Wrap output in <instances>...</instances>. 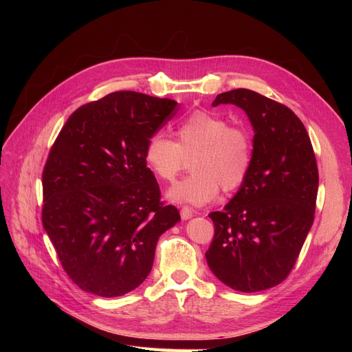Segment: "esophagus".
Segmentation results:
<instances>
[{"instance_id": "obj_1", "label": "esophagus", "mask_w": 352, "mask_h": 352, "mask_svg": "<svg viewBox=\"0 0 352 352\" xmlns=\"http://www.w3.org/2000/svg\"><path fill=\"white\" fill-rule=\"evenodd\" d=\"M192 216H194V212L189 207H182V210H180V217H182L184 220H189Z\"/></svg>"}]
</instances>
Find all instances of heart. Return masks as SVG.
<instances>
[{"label": "heart", "mask_w": 352, "mask_h": 352, "mask_svg": "<svg viewBox=\"0 0 352 352\" xmlns=\"http://www.w3.org/2000/svg\"><path fill=\"white\" fill-rule=\"evenodd\" d=\"M145 163L164 182H173L192 160L194 175L168 190V199L177 204L201 207L214 201L220 188L238 189L247 179L254 157V142L245 126L229 124L219 114L194 111L176 127V141L154 133L145 145Z\"/></svg>", "instance_id": "heart-1"}]
</instances>
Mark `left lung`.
<instances>
[{
	"instance_id": "obj_1",
	"label": "left lung",
	"mask_w": 352,
	"mask_h": 352,
	"mask_svg": "<svg viewBox=\"0 0 352 352\" xmlns=\"http://www.w3.org/2000/svg\"><path fill=\"white\" fill-rule=\"evenodd\" d=\"M238 105L254 129L250 173L223 211H212L210 270L235 291L258 292L283 282L314 221L318 170L310 136L286 105L250 89L219 94Z\"/></svg>"
}]
</instances>
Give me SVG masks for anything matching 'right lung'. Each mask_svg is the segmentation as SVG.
Wrapping results in <instances>:
<instances>
[{"mask_svg":"<svg viewBox=\"0 0 352 352\" xmlns=\"http://www.w3.org/2000/svg\"><path fill=\"white\" fill-rule=\"evenodd\" d=\"M176 107L168 98L111 92L74 111L52 144L42 225L82 291L105 298L133 291L153 269L158 238L180 220L144 157Z\"/></svg>","mask_w":352,"mask_h":352,"instance_id":"add662e5","label":"right lung"}]
</instances>
